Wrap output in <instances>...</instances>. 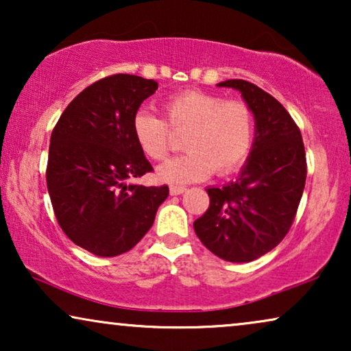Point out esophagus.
Wrapping results in <instances>:
<instances>
[{"label": "esophagus", "mask_w": 351, "mask_h": 351, "mask_svg": "<svg viewBox=\"0 0 351 351\" xmlns=\"http://www.w3.org/2000/svg\"><path fill=\"white\" fill-rule=\"evenodd\" d=\"M185 190H186L185 186H179V185H171V189H169L171 195H182Z\"/></svg>", "instance_id": "esophagus-1"}]
</instances>
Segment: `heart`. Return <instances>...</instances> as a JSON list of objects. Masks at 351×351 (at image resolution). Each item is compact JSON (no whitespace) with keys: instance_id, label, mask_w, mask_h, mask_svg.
Listing matches in <instances>:
<instances>
[{"instance_id":"b5f03b06","label":"heart","mask_w":351,"mask_h":351,"mask_svg":"<svg viewBox=\"0 0 351 351\" xmlns=\"http://www.w3.org/2000/svg\"><path fill=\"white\" fill-rule=\"evenodd\" d=\"M165 119L138 110L132 118V136L153 161L166 160L176 145L175 134H185V155L167 161L158 177L169 184H189L209 177H223L243 167L251 155L256 119L241 100L203 90H184L162 104Z\"/></svg>"}]
</instances>
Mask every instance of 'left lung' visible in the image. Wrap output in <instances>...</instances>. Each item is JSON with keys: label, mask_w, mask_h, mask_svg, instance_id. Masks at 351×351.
Listing matches in <instances>:
<instances>
[{"label": "left lung", "mask_w": 351, "mask_h": 351, "mask_svg": "<svg viewBox=\"0 0 351 351\" xmlns=\"http://www.w3.org/2000/svg\"><path fill=\"white\" fill-rule=\"evenodd\" d=\"M256 118V137L234 182L208 189L209 208L193 228L201 243L228 262H251L282 241L294 222L306 179L300 129L287 110L258 86L228 80Z\"/></svg>", "instance_id": "left-lung-1"}]
</instances>
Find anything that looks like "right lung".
Masks as SVG:
<instances>
[{
    "instance_id": "obj_1",
    "label": "right lung",
    "mask_w": 351,
    "mask_h": 351,
    "mask_svg": "<svg viewBox=\"0 0 351 351\" xmlns=\"http://www.w3.org/2000/svg\"><path fill=\"white\" fill-rule=\"evenodd\" d=\"M156 89L142 76H107L76 95L52 129L46 182L57 222L95 256L136 246L169 195L167 185L129 184L153 171L132 136V118Z\"/></svg>"
}]
</instances>
